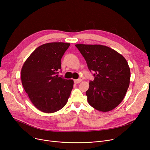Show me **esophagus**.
<instances>
[{
  "label": "esophagus",
  "mask_w": 150,
  "mask_h": 150,
  "mask_svg": "<svg viewBox=\"0 0 150 150\" xmlns=\"http://www.w3.org/2000/svg\"><path fill=\"white\" fill-rule=\"evenodd\" d=\"M82 81V80L81 79H77V80H74V82H75V83H76V84H78V83H80L81 81Z\"/></svg>",
  "instance_id": "obj_1"
}]
</instances>
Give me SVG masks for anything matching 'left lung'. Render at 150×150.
Returning <instances> with one entry per match:
<instances>
[{"mask_svg":"<svg viewBox=\"0 0 150 150\" xmlns=\"http://www.w3.org/2000/svg\"><path fill=\"white\" fill-rule=\"evenodd\" d=\"M94 80L86 92L89 104L98 111L108 112L123 100L130 82V69L120 53L102 45L76 44Z\"/></svg>","mask_w":150,"mask_h":150,"instance_id":"left-lung-1","label":"left lung"}]
</instances>
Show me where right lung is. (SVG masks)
<instances>
[{"mask_svg":"<svg viewBox=\"0 0 150 150\" xmlns=\"http://www.w3.org/2000/svg\"><path fill=\"white\" fill-rule=\"evenodd\" d=\"M69 43L51 42L38 47L23 63L22 84L31 103L45 113L57 112L67 103L73 80L58 76L61 59Z\"/></svg>","mask_w":150,"mask_h":150,"instance_id":"right-lung-1","label":"right lung"}]
</instances>
